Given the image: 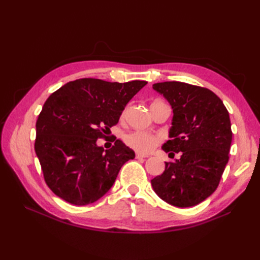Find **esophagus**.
<instances>
[{
    "mask_svg": "<svg viewBox=\"0 0 260 260\" xmlns=\"http://www.w3.org/2000/svg\"><path fill=\"white\" fill-rule=\"evenodd\" d=\"M145 157H147V156L142 155V154H140V153H137V154H136V158H138V159H140V158H145Z\"/></svg>",
    "mask_w": 260,
    "mask_h": 260,
    "instance_id": "obj_1",
    "label": "esophagus"
}]
</instances>
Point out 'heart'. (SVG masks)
Instances as JSON below:
<instances>
[{"instance_id": "heart-1", "label": "heart", "mask_w": 260, "mask_h": 260, "mask_svg": "<svg viewBox=\"0 0 260 260\" xmlns=\"http://www.w3.org/2000/svg\"><path fill=\"white\" fill-rule=\"evenodd\" d=\"M160 137L146 131H133L124 137V142L128 146L141 154H147L160 143Z\"/></svg>"}]
</instances>
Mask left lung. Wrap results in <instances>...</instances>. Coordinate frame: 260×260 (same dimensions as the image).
<instances>
[{"label": "left lung", "mask_w": 260, "mask_h": 260, "mask_svg": "<svg viewBox=\"0 0 260 260\" xmlns=\"http://www.w3.org/2000/svg\"><path fill=\"white\" fill-rule=\"evenodd\" d=\"M171 105L169 139L161 148L180 159L166 162L151 180L155 193L177 207H191L216 191L229 160L232 131L229 113L216 94L202 86L166 81L153 84Z\"/></svg>", "instance_id": "1"}]
</instances>
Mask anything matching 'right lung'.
<instances>
[{
	"label": "right lung",
	"mask_w": 260,
	"mask_h": 260,
	"mask_svg": "<svg viewBox=\"0 0 260 260\" xmlns=\"http://www.w3.org/2000/svg\"><path fill=\"white\" fill-rule=\"evenodd\" d=\"M83 78L62 85L46 100L36 123V154L46 184L78 206L104 196L135 152L120 140L105 149L98 139L117 124L129 101L146 84Z\"/></svg>",
	"instance_id": "obj_1"
}]
</instances>
